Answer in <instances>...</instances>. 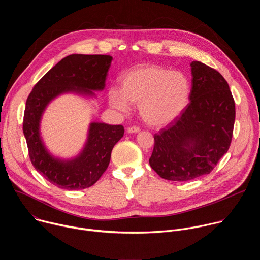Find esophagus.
Instances as JSON below:
<instances>
[{
	"label": "esophagus",
	"mask_w": 260,
	"mask_h": 260,
	"mask_svg": "<svg viewBox=\"0 0 260 260\" xmlns=\"http://www.w3.org/2000/svg\"><path fill=\"white\" fill-rule=\"evenodd\" d=\"M126 132H127L128 134H137V133L140 132V128H139L138 126H132V127H128V128L126 129Z\"/></svg>",
	"instance_id": "obj_1"
}]
</instances>
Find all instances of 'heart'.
<instances>
[{"label": "heart", "instance_id": "b5f03b06", "mask_svg": "<svg viewBox=\"0 0 260 260\" xmlns=\"http://www.w3.org/2000/svg\"><path fill=\"white\" fill-rule=\"evenodd\" d=\"M121 90L111 88V107L126 113L131 104L139 106L143 120L152 126L173 122L187 106L190 85L183 73L154 64L138 66L126 72L120 80Z\"/></svg>", "mask_w": 260, "mask_h": 260}]
</instances>
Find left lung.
I'll use <instances>...</instances> for the list:
<instances>
[{
	"label": "left lung",
	"mask_w": 260,
	"mask_h": 260,
	"mask_svg": "<svg viewBox=\"0 0 260 260\" xmlns=\"http://www.w3.org/2000/svg\"><path fill=\"white\" fill-rule=\"evenodd\" d=\"M189 104L180 117L154 135L149 164L164 179L189 181L210 174L231 146L235 101L226 80L201 61H191Z\"/></svg>",
	"instance_id": "1"
}]
</instances>
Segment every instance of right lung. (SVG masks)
<instances>
[{"label":"right lung","mask_w":260,"mask_h":260,"mask_svg":"<svg viewBox=\"0 0 260 260\" xmlns=\"http://www.w3.org/2000/svg\"><path fill=\"white\" fill-rule=\"evenodd\" d=\"M113 57L71 54L49 70L29 93L23 116V135L34 168L56 187L80 190L92 185L107 170L111 152L123 137L122 125L90 122L81 151L74 157L54 156L41 135V120L48 105L61 94L95 99L103 91Z\"/></svg>","instance_id":"1"}]
</instances>
